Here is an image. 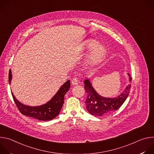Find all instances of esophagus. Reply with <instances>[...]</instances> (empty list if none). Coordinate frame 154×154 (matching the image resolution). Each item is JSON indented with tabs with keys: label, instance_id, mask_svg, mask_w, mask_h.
I'll use <instances>...</instances> for the list:
<instances>
[{
	"label": "esophagus",
	"instance_id": "obj_1",
	"mask_svg": "<svg viewBox=\"0 0 154 154\" xmlns=\"http://www.w3.org/2000/svg\"><path fill=\"white\" fill-rule=\"evenodd\" d=\"M71 83H72V85L73 86H75V85H77L79 84V81H78L77 79L74 78V79H73L72 80Z\"/></svg>",
	"mask_w": 154,
	"mask_h": 154
}]
</instances>
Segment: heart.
I'll return each instance as SVG.
<instances>
[{"instance_id":"1","label":"heart","mask_w":154,"mask_h":154,"mask_svg":"<svg viewBox=\"0 0 154 154\" xmlns=\"http://www.w3.org/2000/svg\"><path fill=\"white\" fill-rule=\"evenodd\" d=\"M85 48L88 50H90L86 58V63L90 66H95L105 57V47L96 40L89 39L86 43Z\"/></svg>"}]
</instances>
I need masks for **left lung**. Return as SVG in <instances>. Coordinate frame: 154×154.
<instances>
[{
	"instance_id": "obj_1",
	"label": "left lung",
	"mask_w": 154,
	"mask_h": 154,
	"mask_svg": "<svg viewBox=\"0 0 154 154\" xmlns=\"http://www.w3.org/2000/svg\"><path fill=\"white\" fill-rule=\"evenodd\" d=\"M127 75L129 81H131V77L130 74L128 73ZM84 83L87 93L85 101L86 108L90 114L97 116L107 115L119 109L127 98L131 87V85H128L119 95L115 97H105L96 92L90 79L85 80Z\"/></svg>"
}]
</instances>
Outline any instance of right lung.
Masks as SVG:
<instances>
[{"label":"right lung","instance_id":"obj_1","mask_svg":"<svg viewBox=\"0 0 154 154\" xmlns=\"http://www.w3.org/2000/svg\"><path fill=\"white\" fill-rule=\"evenodd\" d=\"M12 79L11 71L8 75L9 83ZM71 86L70 80L66 82L58 90L57 93L47 103L39 106H29L20 102L11 92L14 101L20 112L24 115L30 116L40 121H50L58 116L64 103V97Z\"/></svg>","mask_w":154,"mask_h":154}]
</instances>
